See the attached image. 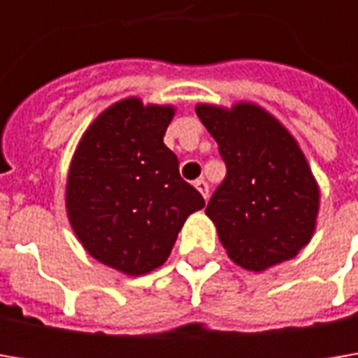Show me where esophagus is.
Instances as JSON below:
<instances>
[{"label":"esophagus","mask_w":358,"mask_h":358,"mask_svg":"<svg viewBox=\"0 0 358 358\" xmlns=\"http://www.w3.org/2000/svg\"><path fill=\"white\" fill-rule=\"evenodd\" d=\"M195 189L199 191L205 199L209 197V185H207V181H205V179H197V181H195Z\"/></svg>","instance_id":"esophagus-1"}]
</instances>
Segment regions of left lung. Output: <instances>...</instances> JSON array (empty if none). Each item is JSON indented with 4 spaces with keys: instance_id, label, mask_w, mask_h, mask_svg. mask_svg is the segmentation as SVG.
<instances>
[{
    "instance_id": "1",
    "label": "left lung",
    "mask_w": 358,
    "mask_h": 358,
    "mask_svg": "<svg viewBox=\"0 0 358 358\" xmlns=\"http://www.w3.org/2000/svg\"><path fill=\"white\" fill-rule=\"evenodd\" d=\"M227 175L205 213L233 263L247 271L293 259L313 237L319 185L293 135L259 105L195 107Z\"/></svg>"
}]
</instances>
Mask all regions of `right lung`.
<instances>
[{
  "label": "right lung",
  "instance_id": "1",
  "mask_svg": "<svg viewBox=\"0 0 358 358\" xmlns=\"http://www.w3.org/2000/svg\"><path fill=\"white\" fill-rule=\"evenodd\" d=\"M175 109L129 97L83 133L67 175L65 207L85 251L139 277L161 267L191 213L205 207L163 143Z\"/></svg>",
  "mask_w": 358,
  "mask_h": 358
}]
</instances>
